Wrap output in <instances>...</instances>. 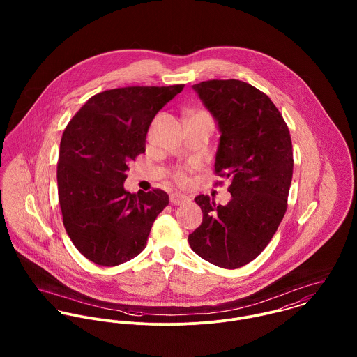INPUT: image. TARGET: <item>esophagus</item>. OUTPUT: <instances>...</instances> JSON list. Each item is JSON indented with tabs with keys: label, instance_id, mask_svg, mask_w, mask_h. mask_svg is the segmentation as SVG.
<instances>
[{
	"label": "esophagus",
	"instance_id": "esophagus-1",
	"mask_svg": "<svg viewBox=\"0 0 357 357\" xmlns=\"http://www.w3.org/2000/svg\"><path fill=\"white\" fill-rule=\"evenodd\" d=\"M188 201V197H185V195H183V194H178V192H174V194H172L170 195V202L172 204H185Z\"/></svg>",
	"mask_w": 357,
	"mask_h": 357
}]
</instances>
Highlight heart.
<instances>
[{
	"label": "heart",
	"instance_id": "heart-1",
	"mask_svg": "<svg viewBox=\"0 0 357 357\" xmlns=\"http://www.w3.org/2000/svg\"><path fill=\"white\" fill-rule=\"evenodd\" d=\"M198 112H204V111H198ZM192 114H195V112H192ZM173 178H174L177 183H184L185 178H187L185 169H184V167H176L174 172H173Z\"/></svg>",
	"mask_w": 357,
	"mask_h": 357
}]
</instances>
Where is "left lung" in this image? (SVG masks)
Returning a JSON list of instances; mask_svg holds the SVG:
<instances>
[{
	"label": "left lung",
	"instance_id": "obj_1",
	"mask_svg": "<svg viewBox=\"0 0 357 357\" xmlns=\"http://www.w3.org/2000/svg\"><path fill=\"white\" fill-rule=\"evenodd\" d=\"M192 88L218 122L214 173L231 180L232 199L222 206L198 195L204 220L188 242L210 264L241 268L262 253L286 214L294 166L290 132L272 100L248 82L210 79Z\"/></svg>",
	"mask_w": 357,
	"mask_h": 357
}]
</instances>
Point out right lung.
<instances>
[{"label":"right lung","mask_w":357,"mask_h":357,"mask_svg":"<svg viewBox=\"0 0 357 357\" xmlns=\"http://www.w3.org/2000/svg\"><path fill=\"white\" fill-rule=\"evenodd\" d=\"M184 88L126 86L92 96L66 126L57 162L63 224L78 252L102 266L140 255L169 195L125 191L129 163L146 153L158 111Z\"/></svg>","instance_id":"right-lung-1"}]
</instances>
